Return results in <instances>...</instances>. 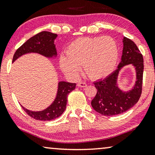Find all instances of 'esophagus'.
<instances>
[{"label":"esophagus","instance_id":"1","mask_svg":"<svg viewBox=\"0 0 155 155\" xmlns=\"http://www.w3.org/2000/svg\"><path fill=\"white\" fill-rule=\"evenodd\" d=\"M78 87H87V84L84 82H80L78 83Z\"/></svg>","mask_w":155,"mask_h":155}]
</instances>
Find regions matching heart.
I'll list each match as a JSON object with an SVG mask.
<instances>
[{"instance_id":"obj_1","label":"heart","mask_w":155,"mask_h":155,"mask_svg":"<svg viewBox=\"0 0 155 155\" xmlns=\"http://www.w3.org/2000/svg\"><path fill=\"white\" fill-rule=\"evenodd\" d=\"M119 50L117 43L109 36L82 37L68 46L66 55L61 54L59 67L69 77H77L83 65L85 72L93 79L110 75L116 67Z\"/></svg>"}]
</instances>
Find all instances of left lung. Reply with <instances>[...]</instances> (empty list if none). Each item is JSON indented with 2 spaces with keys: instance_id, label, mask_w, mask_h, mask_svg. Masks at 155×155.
Instances as JSON below:
<instances>
[{
  "instance_id": "left-lung-1",
  "label": "left lung",
  "mask_w": 155,
  "mask_h": 155,
  "mask_svg": "<svg viewBox=\"0 0 155 155\" xmlns=\"http://www.w3.org/2000/svg\"><path fill=\"white\" fill-rule=\"evenodd\" d=\"M121 61L114 72L104 79L94 82L97 89L91 105L96 112L104 116H114L130 109L138 102L141 94L143 73V56L133 41L126 37L122 39ZM131 64L135 71L136 81L130 90L122 91L118 87L119 72L126 65Z\"/></svg>"
}]
</instances>
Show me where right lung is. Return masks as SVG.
Returning a JSON list of instances; mask_svg holds the SVG:
<instances>
[{
	"instance_id": "add662e5",
	"label": "right lung",
	"mask_w": 155,
	"mask_h": 155,
	"mask_svg": "<svg viewBox=\"0 0 155 155\" xmlns=\"http://www.w3.org/2000/svg\"><path fill=\"white\" fill-rule=\"evenodd\" d=\"M56 34L50 31H41L35 36L28 39L23 43L14 54L12 63L24 54L36 53L48 58L56 59L57 56V50L54 44L55 39L57 38ZM76 83L66 81L58 83V90L55 99L51 104L45 110L41 111H31L21 105L23 109L29 116L39 121H50L60 117L65 111L68 102V95L75 89Z\"/></svg>"
}]
</instances>
